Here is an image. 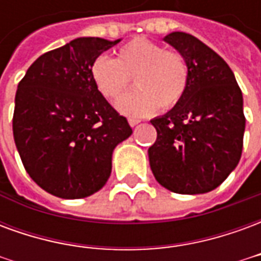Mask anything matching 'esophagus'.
Wrapping results in <instances>:
<instances>
[{
	"instance_id": "34e87169",
	"label": "esophagus",
	"mask_w": 261,
	"mask_h": 261,
	"mask_svg": "<svg viewBox=\"0 0 261 261\" xmlns=\"http://www.w3.org/2000/svg\"><path fill=\"white\" fill-rule=\"evenodd\" d=\"M138 123H140V120L138 119H128V124H130L131 127H136Z\"/></svg>"
}]
</instances>
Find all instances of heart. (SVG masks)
<instances>
[{"mask_svg":"<svg viewBox=\"0 0 261 261\" xmlns=\"http://www.w3.org/2000/svg\"><path fill=\"white\" fill-rule=\"evenodd\" d=\"M96 91L114 100L130 86L137 88L116 102L125 116H148L158 106L170 109L180 102L189 84V69L180 54L165 50L148 39H134L119 48L116 60L97 57L91 65Z\"/></svg>","mask_w":261,"mask_h":261,"instance_id":"b5f03b06","label":"heart"}]
</instances>
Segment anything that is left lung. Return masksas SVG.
<instances>
[{
	"label": "left lung",
	"mask_w": 261,
	"mask_h": 261,
	"mask_svg": "<svg viewBox=\"0 0 261 261\" xmlns=\"http://www.w3.org/2000/svg\"><path fill=\"white\" fill-rule=\"evenodd\" d=\"M164 42L186 61L189 84L180 102L151 120L158 137L148 149L149 166L170 192L208 193L241 159L246 124L242 91L229 65L197 37L172 32Z\"/></svg>",
	"instance_id": "1"
}]
</instances>
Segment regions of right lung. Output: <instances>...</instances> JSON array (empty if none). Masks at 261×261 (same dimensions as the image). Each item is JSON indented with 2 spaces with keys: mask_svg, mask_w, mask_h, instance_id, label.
I'll return each instance as SVG.
<instances>
[{
  "mask_svg": "<svg viewBox=\"0 0 261 261\" xmlns=\"http://www.w3.org/2000/svg\"><path fill=\"white\" fill-rule=\"evenodd\" d=\"M121 39L78 37L29 67L15 96L12 130L33 181L60 198H85L112 173L114 148L133 134L96 91L95 60Z\"/></svg>",
  "mask_w": 261,
  "mask_h": 261,
  "instance_id": "add662e5",
  "label": "right lung"
}]
</instances>
